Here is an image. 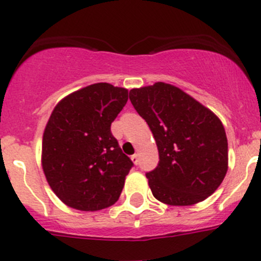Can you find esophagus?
Masks as SVG:
<instances>
[{
    "mask_svg": "<svg viewBox=\"0 0 261 261\" xmlns=\"http://www.w3.org/2000/svg\"><path fill=\"white\" fill-rule=\"evenodd\" d=\"M131 160H133V163L134 164H138L139 163V155L138 154H134V155H131Z\"/></svg>",
    "mask_w": 261,
    "mask_h": 261,
    "instance_id": "34e87169",
    "label": "esophagus"
}]
</instances>
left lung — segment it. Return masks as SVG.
<instances>
[{
  "instance_id": "1",
  "label": "left lung",
  "mask_w": 261,
  "mask_h": 261,
  "mask_svg": "<svg viewBox=\"0 0 261 261\" xmlns=\"http://www.w3.org/2000/svg\"><path fill=\"white\" fill-rule=\"evenodd\" d=\"M130 101L146 121L159 163L146 174L152 196L169 206L204 201L227 173L225 127L210 109L164 82L133 88Z\"/></svg>"
}]
</instances>
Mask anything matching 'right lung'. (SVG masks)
I'll return each mask as SVG.
<instances>
[{
	"instance_id": "add662e5",
	"label": "right lung",
	"mask_w": 261,
	"mask_h": 261,
	"mask_svg": "<svg viewBox=\"0 0 261 261\" xmlns=\"http://www.w3.org/2000/svg\"><path fill=\"white\" fill-rule=\"evenodd\" d=\"M128 91L94 83L58 102L43 135L41 165L58 198L80 211L117 202L133 162L111 134Z\"/></svg>"
}]
</instances>
